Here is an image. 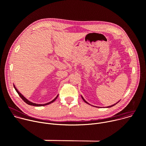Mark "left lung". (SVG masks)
<instances>
[{
    "label": "left lung",
    "instance_id": "1",
    "mask_svg": "<svg viewBox=\"0 0 146 146\" xmlns=\"http://www.w3.org/2000/svg\"><path fill=\"white\" fill-rule=\"evenodd\" d=\"M81 98H82V99H83V100H84V102H86V103H88V104H89V105H90V103H88V102H87V101H86V100H85V99H84V98H83V97H82V96H81ZM119 102V101H118V102H117V103H115V104H114V105H111V106H108V107H106V108H111V107H112V106H114V105H116V104H117V103H118V102ZM97 108H98V107H97ZM98 108H99V107H98Z\"/></svg>",
    "mask_w": 146,
    "mask_h": 146
}]
</instances>
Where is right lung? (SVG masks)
Segmentation results:
<instances>
[{
	"label": "right lung",
	"instance_id": "right-lung-1",
	"mask_svg": "<svg viewBox=\"0 0 146 146\" xmlns=\"http://www.w3.org/2000/svg\"><path fill=\"white\" fill-rule=\"evenodd\" d=\"M13 85H14V88H15V91H17V92L18 93V94L19 95V96L21 98V99H22L26 103H27L28 105H31V106H44L48 105H49V104H51V103L54 102L56 100V99L58 98V95L52 100H51V102H48V103H44V104H37V103H33V102L29 101V100H28L25 96H24L21 94V93L18 91V90L16 88L15 85H14V84H13Z\"/></svg>",
	"mask_w": 146,
	"mask_h": 146
}]
</instances>
